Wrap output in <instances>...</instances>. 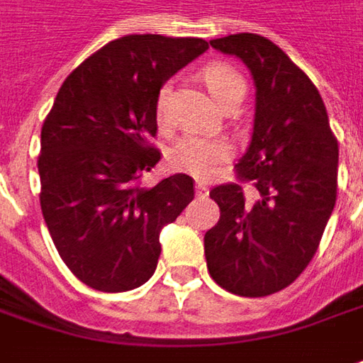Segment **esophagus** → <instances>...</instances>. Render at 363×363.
Listing matches in <instances>:
<instances>
[{"label":"esophagus","instance_id":"1","mask_svg":"<svg viewBox=\"0 0 363 363\" xmlns=\"http://www.w3.org/2000/svg\"><path fill=\"white\" fill-rule=\"evenodd\" d=\"M194 191H196V196H206V194H208V186L202 184V182H196V184H194Z\"/></svg>","mask_w":363,"mask_h":363}]
</instances>
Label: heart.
Instances as JSON below:
<instances>
[{
	"label": "heart",
	"instance_id": "1",
	"mask_svg": "<svg viewBox=\"0 0 363 363\" xmlns=\"http://www.w3.org/2000/svg\"><path fill=\"white\" fill-rule=\"evenodd\" d=\"M204 85L211 91L214 101L224 107L234 99H244L246 95V81L230 65L226 63H213L202 71ZM169 95L171 87L162 85L157 95L155 115L161 129L169 127ZM233 157V145L226 139H213V137H199L186 135L182 137L171 150V164L177 171L192 174L196 179H211L216 169Z\"/></svg>",
	"mask_w": 363,
	"mask_h": 363
}]
</instances>
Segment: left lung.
Listing matches in <instances>:
<instances>
[{
	"instance_id": "1",
	"label": "left lung",
	"mask_w": 363,
	"mask_h": 363,
	"mask_svg": "<svg viewBox=\"0 0 363 363\" xmlns=\"http://www.w3.org/2000/svg\"><path fill=\"white\" fill-rule=\"evenodd\" d=\"M211 45L254 79L252 137L236 172L260 199L244 202L238 184L211 191L220 218L204 234V256L216 284L260 298L292 284L316 254L336 204L337 140L314 83L270 39L236 33Z\"/></svg>"
}]
</instances>
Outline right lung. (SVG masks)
Returning a JSON list of instances; mask_svg holds the SVG:
<instances>
[{"label":"right lung","instance_id":"1","mask_svg":"<svg viewBox=\"0 0 363 363\" xmlns=\"http://www.w3.org/2000/svg\"><path fill=\"white\" fill-rule=\"evenodd\" d=\"M206 49L199 37H121L59 89L41 129L39 201L59 256L83 284L127 292L155 274L161 230L194 199L182 172L139 186L161 161L149 143L157 95Z\"/></svg>","mask_w":363,"mask_h":363}]
</instances>
